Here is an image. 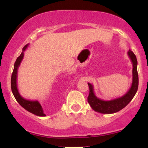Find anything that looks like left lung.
<instances>
[{
    "label": "left lung",
    "mask_w": 148,
    "mask_h": 148,
    "mask_svg": "<svg viewBox=\"0 0 148 148\" xmlns=\"http://www.w3.org/2000/svg\"><path fill=\"white\" fill-rule=\"evenodd\" d=\"M128 55L132 63V83L128 92L123 96L110 101L102 100L95 95L94 87L92 84L88 83L89 87V95L87 98V101L90 107L96 112L102 114H113L119 112L128 105V104L135 96L138 88V61L135 54L131 50L128 51Z\"/></svg>",
    "instance_id": "left-lung-1"
}]
</instances>
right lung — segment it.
<instances>
[{
  "label": "right lung",
  "mask_w": 148,
  "mask_h": 148,
  "mask_svg": "<svg viewBox=\"0 0 148 148\" xmlns=\"http://www.w3.org/2000/svg\"><path fill=\"white\" fill-rule=\"evenodd\" d=\"M29 44H26L22 49V51L20 56L16 59L15 61L14 65V69L11 77V89L13 93L14 97H15L16 101L24 109L28 110V112H31L38 116H45V114L44 113L43 108L38 101H29V100L25 99L20 95L18 89L17 87V75L18 69L21 63L24 58V51L27 49Z\"/></svg>",
  "instance_id": "obj_1"
}]
</instances>
